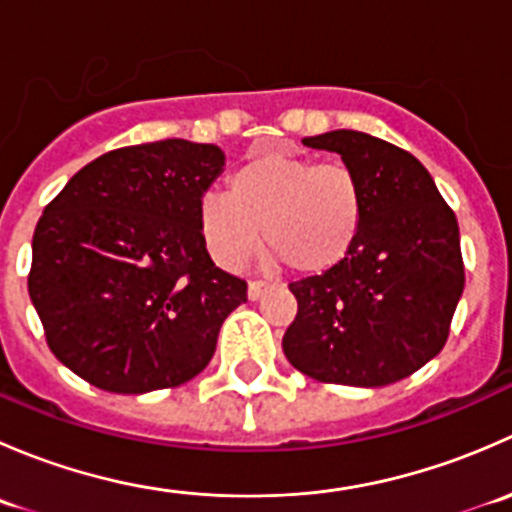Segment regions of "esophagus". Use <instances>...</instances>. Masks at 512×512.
Here are the masks:
<instances>
[{
	"label": "esophagus",
	"instance_id": "34e87169",
	"mask_svg": "<svg viewBox=\"0 0 512 512\" xmlns=\"http://www.w3.org/2000/svg\"><path fill=\"white\" fill-rule=\"evenodd\" d=\"M267 287H270V282L250 280V285H247V297H250V299H260L262 294L267 292Z\"/></svg>",
	"mask_w": 512,
	"mask_h": 512
}]
</instances>
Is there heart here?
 I'll return each mask as SVG.
<instances>
[{"instance_id":"b5f03b06","label":"heart","mask_w":512,"mask_h":512,"mask_svg":"<svg viewBox=\"0 0 512 512\" xmlns=\"http://www.w3.org/2000/svg\"><path fill=\"white\" fill-rule=\"evenodd\" d=\"M366 218V188L342 160L317 163L285 151L250 153L227 190L200 200L198 225L218 265L240 267L257 240L299 275L334 270L354 250Z\"/></svg>"}]
</instances>
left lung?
Returning <instances> with one entry per match:
<instances>
[{
  "label": "left lung",
  "mask_w": 512,
  "mask_h": 512,
  "mask_svg": "<svg viewBox=\"0 0 512 512\" xmlns=\"http://www.w3.org/2000/svg\"><path fill=\"white\" fill-rule=\"evenodd\" d=\"M304 146L334 151L359 173L366 218L334 270L289 282L297 317L282 349L322 384L386 386L443 349L466 285L456 213L404 148L361 131H329Z\"/></svg>",
  "instance_id": "left-lung-1"
}]
</instances>
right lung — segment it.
<instances>
[{"mask_svg": "<svg viewBox=\"0 0 512 512\" xmlns=\"http://www.w3.org/2000/svg\"><path fill=\"white\" fill-rule=\"evenodd\" d=\"M225 165L183 138L91 160L44 208L29 297L51 354L113 394L185 384L213 359L247 282L215 267L198 208Z\"/></svg>", "mask_w": 512, "mask_h": 512, "instance_id": "1", "label": "right lung"}]
</instances>
